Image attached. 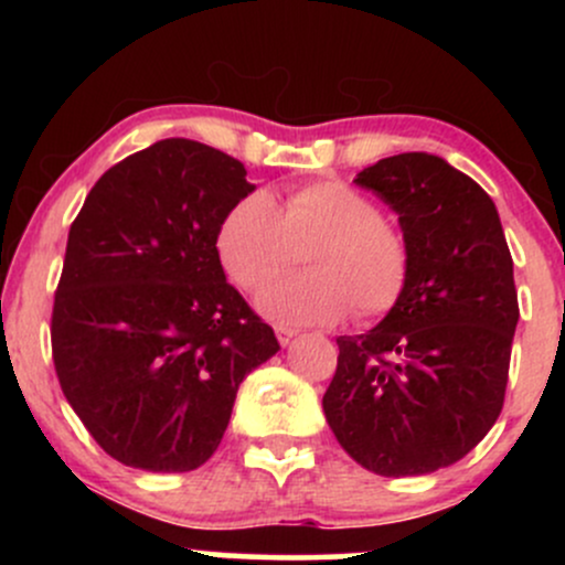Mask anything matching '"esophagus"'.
Wrapping results in <instances>:
<instances>
[{
	"label": "esophagus",
	"mask_w": 565,
	"mask_h": 565,
	"mask_svg": "<svg viewBox=\"0 0 565 565\" xmlns=\"http://www.w3.org/2000/svg\"><path fill=\"white\" fill-rule=\"evenodd\" d=\"M276 337H278V342H281V345L287 348L289 342L295 340V337H297V329H291V327H284V323H278V327H276Z\"/></svg>",
	"instance_id": "34e87169"
}]
</instances>
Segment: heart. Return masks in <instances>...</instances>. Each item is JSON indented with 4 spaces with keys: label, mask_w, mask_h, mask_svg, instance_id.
<instances>
[{
    "label": "heart",
    "mask_w": 565,
    "mask_h": 565,
    "mask_svg": "<svg viewBox=\"0 0 565 565\" xmlns=\"http://www.w3.org/2000/svg\"><path fill=\"white\" fill-rule=\"evenodd\" d=\"M310 270L265 289L257 308L287 323H334L355 308L380 319L404 297L412 246L377 201L340 180H321L276 199L252 191L225 212L217 255L236 287L257 291L300 257Z\"/></svg>",
    "instance_id": "obj_1"
}]
</instances>
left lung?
<instances>
[{
	"mask_svg": "<svg viewBox=\"0 0 565 565\" xmlns=\"http://www.w3.org/2000/svg\"><path fill=\"white\" fill-rule=\"evenodd\" d=\"M353 183L398 215L412 274L377 327L337 337L323 414L361 468L427 476L476 449L502 412L518 323L512 257L494 201L440 157L380 159Z\"/></svg>",
	"mask_w": 565,
	"mask_h": 565,
	"instance_id": "left-lung-1",
	"label": "left lung"
}]
</instances>
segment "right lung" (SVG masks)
<instances>
[{
    "instance_id": "1",
    "label": "right lung",
    "mask_w": 565,
    "mask_h": 565,
    "mask_svg": "<svg viewBox=\"0 0 565 565\" xmlns=\"http://www.w3.org/2000/svg\"><path fill=\"white\" fill-rule=\"evenodd\" d=\"M255 191L238 159L167 138L103 174L68 231L53 308L63 395L116 462L196 470L274 329L225 281L217 228Z\"/></svg>"
}]
</instances>
